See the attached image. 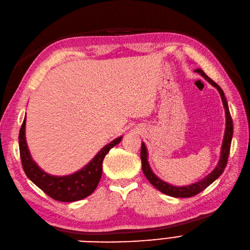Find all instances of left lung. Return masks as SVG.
<instances>
[{
	"mask_svg": "<svg viewBox=\"0 0 250 250\" xmlns=\"http://www.w3.org/2000/svg\"><path fill=\"white\" fill-rule=\"evenodd\" d=\"M195 71L198 72L201 77H203L210 84H212L214 88L218 89V91L220 92V95H221L224 107L226 109L225 110L226 111V129H225V136H224L222 150H221V157H220V161H219L218 166H216V167L209 173L208 176H206L199 182L194 183V184H192V185H189V186L176 187V186L170 185V184L164 182L154 175V172L151 170L149 164H148V154H147L146 146L144 143H142V146H141L142 170L144 172L145 177L147 178V180L160 192L168 195V196L178 197V198H187V197L195 196V195H197L198 193L202 192L204 189L208 188L211 183H213L222 175L226 166H227L228 157H229V154H230V148H231V142H232V137H233V121H232V117H231V114L229 111V106H228L226 97H225V94H224L222 88L218 83H214L210 78H208L202 69L198 68Z\"/></svg>",
	"mask_w": 250,
	"mask_h": 250,
	"instance_id": "left-lung-1",
	"label": "left lung"
}]
</instances>
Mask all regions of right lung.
Masks as SVG:
<instances>
[{"mask_svg":"<svg viewBox=\"0 0 250 250\" xmlns=\"http://www.w3.org/2000/svg\"><path fill=\"white\" fill-rule=\"evenodd\" d=\"M25 123L26 118H24L20 127L18 138L20 158L25 175L48 196L62 202L83 199L95 191L102 176V164L105 155L122 141V137H118L104 146L88 165L72 175L63 177L51 176L38 167L31 158L25 139Z\"/></svg>","mask_w":250,"mask_h":250,"instance_id":"1","label":"right lung"}]
</instances>
